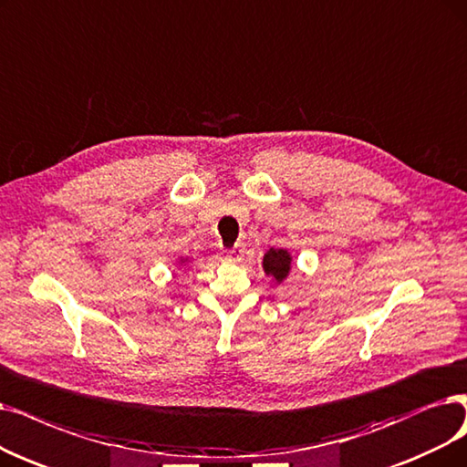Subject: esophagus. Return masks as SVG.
Returning <instances> with one entry per match:
<instances>
[{
    "label": "esophagus",
    "instance_id": "esophagus-1",
    "mask_svg": "<svg viewBox=\"0 0 467 467\" xmlns=\"http://www.w3.org/2000/svg\"><path fill=\"white\" fill-rule=\"evenodd\" d=\"M244 245H235V247H232V249H228V251H223L222 253V256L226 258V260H232V263H237V260H241V256H244Z\"/></svg>",
    "mask_w": 467,
    "mask_h": 467
}]
</instances>
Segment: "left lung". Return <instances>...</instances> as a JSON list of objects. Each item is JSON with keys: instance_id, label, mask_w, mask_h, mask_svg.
I'll return each instance as SVG.
<instances>
[{"instance_id": "obj_1", "label": "left lung", "mask_w": 467, "mask_h": 467, "mask_svg": "<svg viewBox=\"0 0 467 467\" xmlns=\"http://www.w3.org/2000/svg\"><path fill=\"white\" fill-rule=\"evenodd\" d=\"M291 254L285 249H270L263 258V268L275 282H284L291 272Z\"/></svg>"}]
</instances>
